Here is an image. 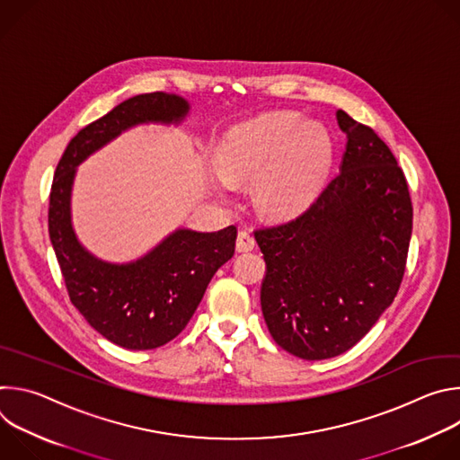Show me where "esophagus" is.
<instances>
[{
    "label": "esophagus",
    "instance_id": "esophagus-1",
    "mask_svg": "<svg viewBox=\"0 0 460 460\" xmlns=\"http://www.w3.org/2000/svg\"><path fill=\"white\" fill-rule=\"evenodd\" d=\"M256 245L254 238L247 233V231H240L238 233V238H236V251L238 252H247V251H252Z\"/></svg>",
    "mask_w": 460,
    "mask_h": 460
}]
</instances>
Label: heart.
Segmentation results:
<instances>
[{
    "label": "heart",
    "instance_id": "obj_1",
    "mask_svg": "<svg viewBox=\"0 0 460 460\" xmlns=\"http://www.w3.org/2000/svg\"><path fill=\"white\" fill-rule=\"evenodd\" d=\"M333 138L322 123L293 111L260 114L231 127L217 147L222 172L215 189L227 194L233 181L254 180V200L270 217H289L309 208L330 176Z\"/></svg>",
    "mask_w": 460,
    "mask_h": 460
}]
</instances>
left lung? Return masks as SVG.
Instances as JSON below:
<instances>
[{"label":"left lung","mask_w":460,"mask_h":460,"mask_svg":"<svg viewBox=\"0 0 460 460\" xmlns=\"http://www.w3.org/2000/svg\"><path fill=\"white\" fill-rule=\"evenodd\" d=\"M341 172L296 218L254 231L260 304L275 342L304 360L351 349L401 288L413 227L402 169L367 125L337 111Z\"/></svg>","instance_id":"obj_1"}]
</instances>
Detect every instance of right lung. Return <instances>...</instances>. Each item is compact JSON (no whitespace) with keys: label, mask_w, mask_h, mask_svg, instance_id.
Here are the masks:
<instances>
[{"label":"right lung","mask_w":460,"mask_h":460,"mask_svg":"<svg viewBox=\"0 0 460 460\" xmlns=\"http://www.w3.org/2000/svg\"><path fill=\"white\" fill-rule=\"evenodd\" d=\"M189 109L187 100L167 93L128 98L84 127L54 172L49 234L71 302L102 337L125 349H155L181 333L213 275L234 254L236 227L217 233L180 227L138 260L105 261L82 245L73 227L76 167L123 130L142 123L178 125Z\"/></svg>","instance_id":"obj_1"}]
</instances>
